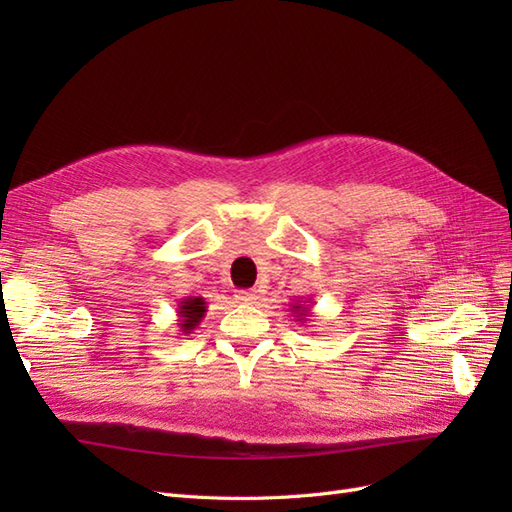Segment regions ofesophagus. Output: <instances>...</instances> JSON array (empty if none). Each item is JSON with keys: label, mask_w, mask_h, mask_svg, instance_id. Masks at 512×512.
Returning <instances> with one entry per match:
<instances>
[{"label": "esophagus", "mask_w": 512, "mask_h": 512, "mask_svg": "<svg viewBox=\"0 0 512 512\" xmlns=\"http://www.w3.org/2000/svg\"><path fill=\"white\" fill-rule=\"evenodd\" d=\"M237 303H254L256 301V290H237L235 292Z\"/></svg>", "instance_id": "obj_1"}]
</instances>
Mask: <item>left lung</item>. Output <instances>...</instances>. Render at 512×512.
<instances>
[{"label": "left lung", "instance_id": "1", "mask_svg": "<svg viewBox=\"0 0 512 512\" xmlns=\"http://www.w3.org/2000/svg\"><path fill=\"white\" fill-rule=\"evenodd\" d=\"M294 301V299H292ZM290 312L294 314V322H307V318L312 316V299H301V301H294L290 305Z\"/></svg>", "mask_w": 512, "mask_h": 512}]
</instances>
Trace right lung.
I'll list each match as a JSON object with an SVG mask.
<instances>
[{
	"label": "right lung",
	"instance_id": "1",
	"mask_svg": "<svg viewBox=\"0 0 512 512\" xmlns=\"http://www.w3.org/2000/svg\"><path fill=\"white\" fill-rule=\"evenodd\" d=\"M207 314V301L203 297H183L177 305V327L183 335L192 333Z\"/></svg>",
	"mask_w": 512,
	"mask_h": 512
}]
</instances>
